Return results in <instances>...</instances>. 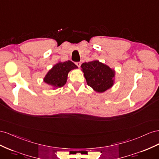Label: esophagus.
I'll return each mask as SVG.
<instances>
[{"label": "esophagus", "instance_id": "esophagus-1", "mask_svg": "<svg viewBox=\"0 0 159 159\" xmlns=\"http://www.w3.org/2000/svg\"><path fill=\"white\" fill-rule=\"evenodd\" d=\"M76 65L78 67H80V65H81V63L80 62H76Z\"/></svg>", "mask_w": 159, "mask_h": 159}]
</instances>
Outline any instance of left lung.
<instances>
[{"instance_id": "left-lung-1", "label": "left lung", "mask_w": 159, "mask_h": 159, "mask_svg": "<svg viewBox=\"0 0 159 159\" xmlns=\"http://www.w3.org/2000/svg\"><path fill=\"white\" fill-rule=\"evenodd\" d=\"M80 67L87 84L95 92L104 93L114 85L115 70L104 63L94 60L83 63Z\"/></svg>"}]
</instances>
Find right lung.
Instances as JSON below:
<instances>
[{
    "label": "right lung",
    "mask_w": 159,
    "mask_h": 159,
    "mask_svg": "<svg viewBox=\"0 0 159 159\" xmlns=\"http://www.w3.org/2000/svg\"><path fill=\"white\" fill-rule=\"evenodd\" d=\"M76 69H78V66L70 61H59L48 70L43 81L52 90L61 88L66 83L69 72Z\"/></svg>",
    "instance_id": "right-lung-1"
}]
</instances>
